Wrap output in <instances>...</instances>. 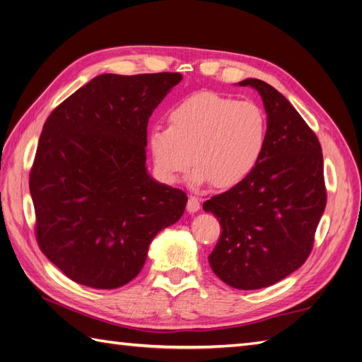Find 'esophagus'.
<instances>
[{
    "label": "esophagus",
    "instance_id": "obj_1",
    "mask_svg": "<svg viewBox=\"0 0 362 362\" xmlns=\"http://www.w3.org/2000/svg\"><path fill=\"white\" fill-rule=\"evenodd\" d=\"M201 206V199L196 198V196H189V201H187V211L189 213H196L199 210Z\"/></svg>",
    "mask_w": 362,
    "mask_h": 362
}]
</instances>
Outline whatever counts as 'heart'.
I'll use <instances>...</instances> for the list:
<instances>
[{
    "label": "heart",
    "instance_id": "b5f03b06",
    "mask_svg": "<svg viewBox=\"0 0 362 362\" xmlns=\"http://www.w3.org/2000/svg\"><path fill=\"white\" fill-rule=\"evenodd\" d=\"M267 144V116L250 101L214 92L184 98L169 113V127L154 125L148 145L158 177L175 182L196 164L192 185L213 181L218 189L243 182L254 172Z\"/></svg>",
    "mask_w": 362,
    "mask_h": 362
}]
</instances>
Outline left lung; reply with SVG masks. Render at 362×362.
Instances as JSON below:
<instances>
[{"mask_svg": "<svg viewBox=\"0 0 362 362\" xmlns=\"http://www.w3.org/2000/svg\"><path fill=\"white\" fill-rule=\"evenodd\" d=\"M267 113V144L249 177L204 202L222 233L208 257L216 275L238 290L273 286L310 257L326 206L320 141L275 87L247 78Z\"/></svg>", "mask_w": 362, "mask_h": 362, "instance_id": "obj_1", "label": "left lung"}]
</instances>
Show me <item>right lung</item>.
Returning <instances> with one entry per match:
<instances>
[{
    "instance_id": "1",
    "label": "right lung",
    "mask_w": 362,
    "mask_h": 362,
    "mask_svg": "<svg viewBox=\"0 0 362 362\" xmlns=\"http://www.w3.org/2000/svg\"><path fill=\"white\" fill-rule=\"evenodd\" d=\"M182 80L178 72L103 74L52 110L43 125L30 193L40 250L86 287L134 279L187 194L146 170L148 120Z\"/></svg>"
}]
</instances>
